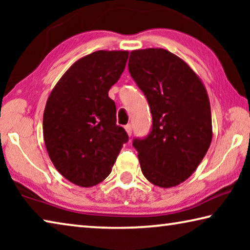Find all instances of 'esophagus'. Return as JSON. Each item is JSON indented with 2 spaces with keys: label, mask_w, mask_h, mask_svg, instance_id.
Masks as SVG:
<instances>
[{
  "label": "esophagus",
  "mask_w": 250,
  "mask_h": 250,
  "mask_svg": "<svg viewBox=\"0 0 250 250\" xmlns=\"http://www.w3.org/2000/svg\"><path fill=\"white\" fill-rule=\"evenodd\" d=\"M125 129L126 133H128L129 137H131V134H132V125H126L125 126Z\"/></svg>",
  "instance_id": "obj_1"
}]
</instances>
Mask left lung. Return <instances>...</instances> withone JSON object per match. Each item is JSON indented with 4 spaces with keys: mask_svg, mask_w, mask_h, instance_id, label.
Wrapping results in <instances>:
<instances>
[{
    "mask_svg": "<svg viewBox=\"0 0 250 250\" xmlns=\"http://www.w3.org/2000/svg\"><path fill=\"white\" fill-rule=\"evenodd\" d=\"M128 66L153 119L149 135L133 140L141 171L152 184L173 188L193 174L210 146L208 95L191 67L167 49L132 50Z\"/></svg>",
    "mask_w": 250,
    "mask_h": 250,
    "instance_id": "8db88e82",
    "label": "left lung"
}]
</instances>
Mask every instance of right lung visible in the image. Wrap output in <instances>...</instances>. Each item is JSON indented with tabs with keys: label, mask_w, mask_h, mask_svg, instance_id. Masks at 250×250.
Instances as JSON below:
<instances>
[{
	"label": "right lung",
	"mask_w": 250,
	"mask_h": 250,
	"mask_svg": "<svg viewBox=\"0 0 250 250\" xmlns=\"http://www.w3.org/2000/svg\"><path fill=\"white\" fill-rule=\"evenodd\" d=\"M128 56L126 50H98L78 59L46 103V150L56 170L82 188L103 182L128 142L125 129L117 125L115 101L108 97Z\"/></svg>",
	"instance_id": "right-lung-1"
}]
</instances>
